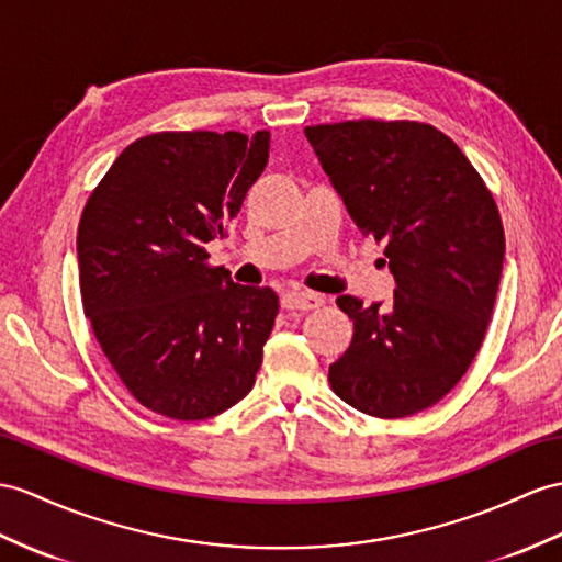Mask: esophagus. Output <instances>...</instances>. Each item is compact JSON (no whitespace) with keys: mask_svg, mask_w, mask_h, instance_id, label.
<instances>
[{"mask_svg":"<svg viewBox=\"0 0 562 562\" xmlns=\"http://www.w3.org/2000/svg\"><path fill=\"white\" fill-rule=\"evenodd\" d=\"M281 305L285 310H317L324 305V297L317 293H310V291H289L283 293L281 297Z\"/></svg>","mask_w":562,"mask_h":562,"instance_id":"1","label":"esophagus"}]
</instances>
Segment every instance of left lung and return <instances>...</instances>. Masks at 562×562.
<instances>
[{"instance_id":"left-lung-1","label":"left lung","mask_w":562,"mask_h":562,"mask_svg":"<svg viewBox=\"0 0 562 562\" xmlns=\"http://www.w3.org/2000/svg\"><path fill=\"white\" fill-rule=\"evenodd\" d=\"M305 135L352 222L386 245L395 279L389 305L336 300L355 331L328 367V384L364 415L422 413L482 348L505 257L494 195L429 123L360 119L307 126Z\"/></svg>"}]
</instances>
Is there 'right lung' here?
I'll use <instances>...</instances> for the list:
<instances>
[{
  "label": "right lung",
  "mask_w": 562,
  "mask_h": 562,
  "mask_svg": "<svg viewBox=\"0 0 562 562\" xmlns=\"http://www.w3.org/2000/svg\"><path fill=\"white\" fill-rule=\"evenodd\" d=\"M269 159V131H164L131 143L78 224L80 297L123 386L157 415L198 422L243 401L279 295L231 281L207 245Z\"/></svg>",
  "instance_id": "1"
}]
</instances>
